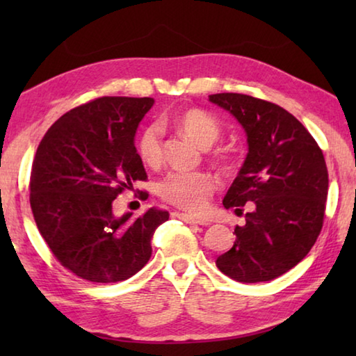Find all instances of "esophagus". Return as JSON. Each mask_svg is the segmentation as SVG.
I'll list each match as a JSON object with an SVG mask.
<instances>
[{
    "label": "esophagus",
    "mask_w": 356,
    "mask_h": 356,
    "mask_svg": "<svg viewBox=\"0 0 356 356\" xmlns=\"http://www.w3.org/2000/svg\"><path fill=\"white\" fill-rule=\"evenodd\" d=\"M177 218H180L185 222H193V225H201V226H207L209 221L204 220V218H197V216H193L190 213H177L176 215Z\"/></svg>",
    "instance_id": "1"
}]
</instances>
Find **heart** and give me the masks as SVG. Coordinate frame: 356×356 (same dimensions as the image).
Masks as SVG:
<instances>
[{
	"label": "heart",
	"mask_w": 356,
	"mask_h": 356,
	"mask_svg": "<svg viewBox=\"0 0 356 356\" xmlns=\"http://www.w3.org/2000/svg\"><path fill=\"white\" fill-rule=\"evenodd\" d=\"M174 124L180 134L190 138L202 149L212 146L221 134L218 120L201 110L184 111ZM138 152L146 165L154 166L160 163L163 155L160 125L150 124L141 131L138 140ZM215 159L225 168L232 166L231 156L226 154H216ZM213 190V177L204 171H174L168 174L159 185V193L165 201L190 212H201L207 206Z\"/></svg>",
	"instance_id": "1"
}]
</instances>
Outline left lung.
Instances as JSON below:
<instances>
[{"label": "left lung", "mask_w": 356, "mask_h": 356, "mask_svg": "<svg viewBox=\"0 0 356 356\" xmlns=\"http://www.w3.org/2000/svg\"><path fill=\"white\" fill-rule=\"evenodd\" d=\"M242 125L248 154L222 206L251 212L216 267L238 282L272 281L303 261L321 234L328 171L321 147L284 108L245 94L209 95Z\"/></svg>", "instance_id": "1"}]
</instances>
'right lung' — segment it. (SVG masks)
<instances>
[{
  "instance_id": "obj_1",
  "label": "right lung",
  "mask_w": 356,
  "mask_h": 356,
  "mask_svg": "<svg viewBox=\"0 0 356 356\" xmlns=\"http://www.w3.org/2000/svg\"><path fill=\"white\" fill-rule=\"evenodd\" d=\"M150 97H100L51 125L35 152L29 202L35 225L55 257L92 282H118L140 272L166 210L116 216L113 201L146 180L135 147Z\"/></svg>"
}]
</instances>
